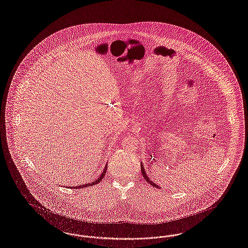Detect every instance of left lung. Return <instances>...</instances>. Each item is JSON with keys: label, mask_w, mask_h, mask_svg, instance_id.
<instances>
[{"label": "left lung", "mask_w": 248, "mask_h": 248, "mask_svg": "<svg viewBox=\"0 0 248 248\" xmlns=\"http://www.w3.org/2000/svg\"><path fill=\"white\" fill-rule=\"evenodd\" d=\"M140 166H141V172H142V175L144 176V178L146 179L151 186H155V187H159L156 184H154L152 181H150V179L149 178V175H147V173L145 172V168H144L143 164H141Z\"/></svg>", "instance_id": "obj_1"}]
</instances>
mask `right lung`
Returning <instances> with one entry per match:
<instances>
[{
	"label": "right lung",
	"mask_w": 248,
	"mask_h": 248,
	"mask_svg": "<svg viewBox=\"0 0 248 248\" xmlns=\"http://www.w3.org/2000/svg\"><path fill=\"white\" fill-rule=\"evenodd\" d=\"M107 166H108V165H106V166H105V168H104V170H103L102 173L100 174V176H99V178L97 179V180H95V181H93V182H91V183H89V184H85V185H82V186H75L74 188H84V187H88L89 186H95V185H97L98 183H99V182H101V180H102V179H103V177L105 176V174H106V170H107ZM70 188H73V187L71 186Z\"/></svg>",
	"instance_id": "obj_1"
}]
</instances>
